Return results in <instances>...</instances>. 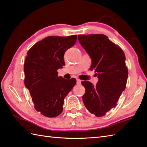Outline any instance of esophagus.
Returning a JSON list of instances; mask_svg holds the SVG:
<instances>
[{
    "mask_svg": "<svg viewBox=\"0 0 147 147\" xmlns=\"http://www.w3.org/2000/svg\"><path fill=\"white\" fill-rule=\"evenodd\" d=\"M81 82H82V81L80 80H79V79H77L76 80V83H77V84L78 85H80L81 84Z\"/></svg>",
    "mask_w": 147,
    "mask_h": 147,
    "instance_id": "obj_1",
    "label": "esophagus"
}]
</instances>
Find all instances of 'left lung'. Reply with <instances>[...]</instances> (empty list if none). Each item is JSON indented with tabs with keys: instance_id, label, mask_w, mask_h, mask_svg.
<instances>
[{
	"instance_id": "1",
	"label": "left lung",
	"mask_w": 147,
	"mask_h": 147,
	"mask_svg": "<svg viewBox=\"0 0 147 147\" xmlns=\"http://www.w3.org/2000/svg\"><path fill=\"white\" fill-rule=\"evenodd\" d=\"M78 39L90 57V69L98 76L96 86L88 81L82 82L85 88L83 101L89 112L102 117L117 105L125 88L128 70L125 54L103 34H83Z\"/></svg>"
}]
</instances>
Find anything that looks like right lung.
<instances>
[{"label": "right lung", "mask_w": 147, "mask_h": 147, "mask_svg": "<svg viewBox=\"0 0 147 147\" xmlns=\"http://www.w3.org/2000/svg\"><path fill=\"white\" fill-rule=\"evenodd\" d=\"M77 36H48L36 43L27 52L24 64L25 85L36 110L47 117L62 113L65 96L75 85V78L58 76L65 65V51L74 45Z\"/></svg>", "instance_id": "obj_1"}]
</instances>
